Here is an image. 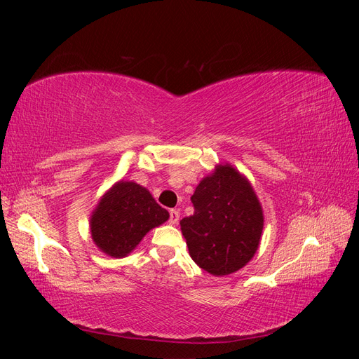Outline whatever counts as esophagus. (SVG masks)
I'll list each match as a JSON object with an SVG mask.
<instances>
[{"label": "esophagus", "instance_id": "34e87169", "mask_svg": "<svg viewBox=\"0 0 359 359\" xmlns=\"http://www.w3.org/2000/svg\"><path fill=\"white\" fill-rule=\"evenodd\" d=\"M180 220V211L178 210H170L169 211V222L172 224H177Z\"/></svg>", "mask_w": 359, "mask_h": 359}]
</instances>
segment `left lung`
Segmentation results:
<instances>
[{
    "label": "left lung",
    "mask_w": 359,
    "mask_h": 359,
    "mask_svg": "<svg viewBox=\"0 0 359 359\" xmlns=\"http://www.w3.org/2000/svg\"><path fill=\"white\" fill-rule=\"evenodd\" d=\"M194 212L180 222L191 259L206 273L227 276L243 268L259 247L264 214L248 181L223 165L201 181Z\"/></svg>",
    "instance_id": "obj_1"
}]
</instances>
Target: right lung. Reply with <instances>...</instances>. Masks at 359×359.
<instances>
[{
	"label": "right lung",
	"instance_id": "1",
	"mask_svg": "<svg viewBox=\"0 0 359 359\" xmlns=\"http://www.w3.org/2000/svg\"><path fill=\"white\" fill-rule=\"evenodd\" d=\"M169 212L136 182L119 181L107 191L91 217L93 240L112 257L128 255Z\"/></svg>",
	"mask_w": 359,
	"mask_h": 359
}]
</instances>
